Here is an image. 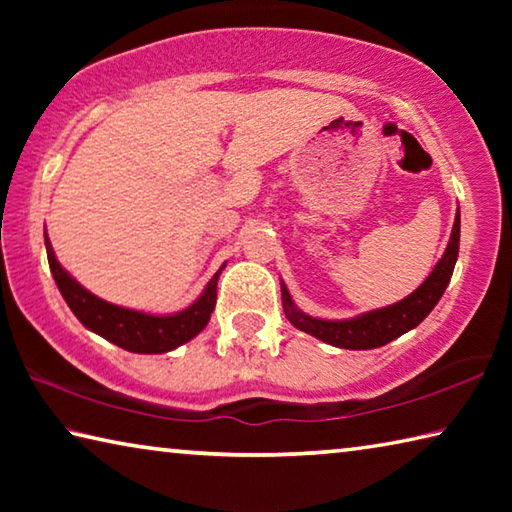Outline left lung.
Segmentation results:
<instances>
[{
    "label": "left lung",
    "instance_id": "left-lung-1",
    "mask_svg": "<svg viewBox=\"0 0 512 512\" xmlns=\"http://www.w3.org/2000/svg\"><path fill=\"white\" fill-rule=\"evenodd\" d=\"M458 241H461V210L456 212L452 237L445 248V255L438 259L427 280H424L411 296L395 302V305L366 311V314L345 318V320H325L314 318L300 311L293 302L287 284L282 282V307L284 314L291 320L293 327L300 332L316 336L323 343L334 345L343 350H372L395 341L397 336L418 327L431 309L443 298L449 280H452L456 259H458Z\"/></svg>",
    "mask_w": 512,
    "mask_h": 512
}]
</instances>
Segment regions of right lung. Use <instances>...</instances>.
I'll return each instance as SVG.
<instances>
[{
	"label": "right lung",
	"instance_id": "add662e5",
	"mask_svg": "<svg viewBox=\"0 0 512 512\" xmlns=\"http://www.w3.org/2000/svg\"><path fill=\"white\" fill-rule=\"evenodd\" d=\"M45 246L51 275L58 284L60 293L67 302V307L74 311V316L90 329V332L103 336V339L119 345L128 352L137 354H162L176 350L178 345L192 341L196 334H201L205 325L210 323V316L216 305V282L223 266L207 282L201 296L187 309L176 314H144V311L126 309L112 302L101 300L69 275L56 259L54 248L45 232Z\"/></svg>",
	"mask_w": 512,
	"mask_h": 512
}]
</instances>
